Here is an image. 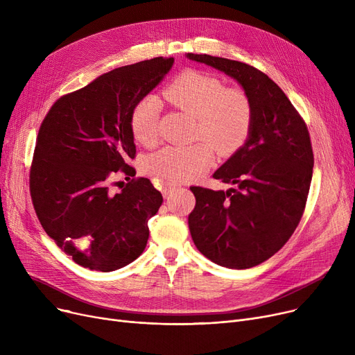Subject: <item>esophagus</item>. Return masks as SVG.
<instances>
[{
    "instance_id": "esophagus-1",
    "label": "esophagus",
    "mask_w": 355,
    "mask_h": 355,
    "mask_svg": "<svg viewBox=\"0 0 355 355\" xmlns=\"http://www.w3.org/2000/svg\"><path fill=\"white\" fill-rule=\"evenodd\" d=\"M177 187H178V184H175V182H164L162 184V194H164V197L170 196Z\"/></svg>"
}]
</instances>
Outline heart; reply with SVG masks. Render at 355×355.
<instances>
[{"mask_svg": "<svg viewBox=\"0 0 355 355\" xmlns=\"http://www.w3.org/2000/svg\"><path fill=\"white\" fill-rule=\"evenodd\" d=\"M162 96L194 115V138L202 141L187 146L166 145L149 155L145 170L159 181L182 182L200 177L213 164L211 143L221 154H232L250 134L253 105L249 95L243 89L226 87L214 76L185 71L164 87ZM161 110L155 95H145L134 105L129 125L138 142L151 145L157 141Z\"/></svg>", "mask_w": 355, "mask_h": 355, "instance_id": "heart-1", "label": "heart"}]
</instances>
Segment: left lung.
<instances>
[{"label": "left lung", "mask_w": 355, "mask_h": 355, "mask_svg": "<svg viewBox=\"0 0 355 355\" xmlns=\"http://www.w3.org/2000/svg\"><path fill=\"white\" fill-rule=\"evenodd\" d=\"M187 58L237 80L253 105L249 138L213 174L236 189L191 187L196 207L189 216L193 241L204 256L220 266L249 269L281 250L300 225L313 168L308 128L263 71L209 54Z\"/></svg>", "instance_id": "1"}]
</instances>
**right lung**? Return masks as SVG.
Returning a JSON list of instances; mask_svg holds the SVG:
<instances>
[{"label": "right lung", "mask_w": 355, "mask_h": 355, "mask_svg": "<svg viewBox=\"0 0 355 355\" xmlns=\"http://www.w3.org/2000/svg\"><path fill=\"white\" fill-rule=\"evenodd\" d=\"M173 63L155 58L107 71L59 98L42 122L30 170L31 201L44 232L83 268L121 269L146 246L148 220L162 196L148 178H134L129 116ZM118 173L128 182L114 195L108 187Z\"/></svg>", "instance_id": "1"}]
</instances>
